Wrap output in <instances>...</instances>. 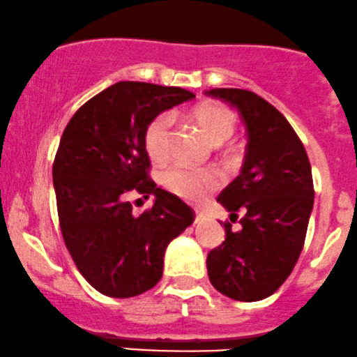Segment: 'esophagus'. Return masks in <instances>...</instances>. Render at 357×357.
<instances>
[{"label":"esophagus","mask_w":357,"mask_h":357,"mask_svg":"<svg viewBox=\"0 0 357 357\" xmlns=\"http://www.w3.org/2000/svg\"><path fill=\"white\" fill-rule=\"evenodd\" d=\"M204 219H205L204 212H199V211H197V212H195V224H199V222H202Z\"/></svg>","instance_id":"34e87169"}]
</instances>
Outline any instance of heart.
Wrapping results in <instances>:
<instances>
[{
    "instance_id": "b5f03b06",
    "label": "heart",
    "mask_w": 357,
    "mask_h": 357,
    "mask_svg": "<svg viewBox=\"0 0 357 357\" xmlns=\"http://www.w3.org/2000/svg\"><path fill=\"white\" fill-rule=\"evenodd\" d=\"M192 119L204 135L213 145H222L232 138L237 128L236 115L227 107L219 103H202L194 108ZM172 116L160 113L146 125L144 133V145L149 157L153 162H163L170 153L172 144ZM163 185L180 199L197 202L202 200L208 192L220 185V178L215 172L194 170L188 167L177 165L163 174Z\"/></svg>"
}]
</instances>
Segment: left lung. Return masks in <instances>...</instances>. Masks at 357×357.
Masks as SVG:
<instances>
[{
  "mask_svg": "<svg viewBox=\"0 0 357 357\" xmlns=\"http://www.w3.org/2000/svg\"><path fill=\"white\" fill-rule=\"evenodd\" d=\"M208 96L237 108L247 130L241 175L217 199L242 211L243 227L224 222L225 241L207 255L212 286L244 303L266 299L282 286L304 247L314 205L311 163L294 128L262 96L241 88H213Z\"/></svg>",
  "mask_w": 357,
  "mask_h": 357,
  "instance_id": "obj_1",
  "label": "left lung"
}]
</instances>
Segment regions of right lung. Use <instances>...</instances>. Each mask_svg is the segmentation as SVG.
<instances>
[{
	"mask_svg": "<svg viewBox=\"0 0 357 357\" xmlns=\"http://www.w3.org/2000/svg\"><path fill=\"white\" fill-rule=\"evenodd\" d=\"M192 98L178 86L119 82L79 107L63 132L53 162L61 236L79 274L105 296L125 299L152 289L167 245L195 219L149 177L144 145L158 113ZM132 191L155 195L153 208L133 216Z\"/></svg>",
	"mask_w": 357,
	"mask_h": 357,
	"instance_id": "obj_1",
	"label": "right lung"
}]
</instances>
